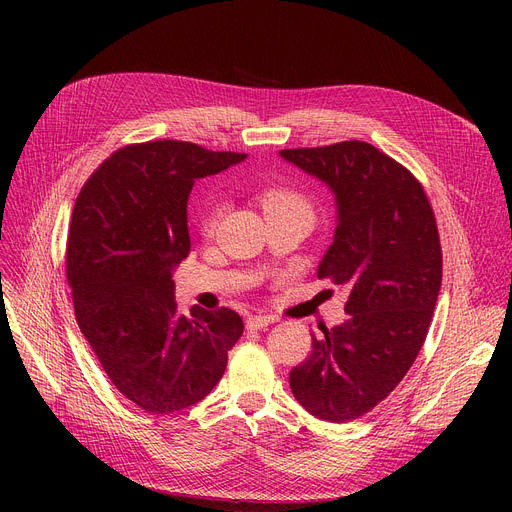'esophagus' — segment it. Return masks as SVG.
<instances>
[{
  "instance_id": "1",
  "label": "esophagus",
  "mask_w": 512,
  "mask_h": 512,
  "mask_svg": "<svg viewBox=\"0 0 512 512\" xmlns=\"http://www.w3.org/2000/svg\"><path fill=\"white\" fill-rule=\"evenodd\" d=\"M271 324H273V320L267 318V316H253V318L247 320V328L249 330H263V328H267Z\"/></svg>"
}]
</instances>
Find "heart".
Wrapping results in <instances>:
<instances>
[{
	"label": "heart",
	"mask_w": 512,
	"mask_h": 512,
	"mask_svg": "<svg viewBox=\"0 0 512 512\" xmlns=\"http://www.w3.org/2000/svg\"><path fill=\"white\" fill-rule=\"evenodd\" d=\"M261 204H263L265 214H271V212L298 214V216L308 218L310 223H312V218H314V210H312L310 200L304 194H300L296 190H289V188H269L267 192H263ZM216 216H218V208L212 210L210 216L206 218V225H204L206 231H210L214 227Z\"/></svg>",
	"instance_id": "1"
}]
</instances>
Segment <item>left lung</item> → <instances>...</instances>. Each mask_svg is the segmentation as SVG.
Wrapping results in <instances>:
<instances>
[{"mask_svg":"<svg viewBox=\"0 0 512 512\" xmlns=\"http://www.w3.org/2000/svg\"><path fill=\"white\" fill-rule=\"evenodd\" d=\"M279 156L334 194L336 231L318 277L348 289V318L312 334L289 387L318 419L352 421L401 383L423 346L442 287L440 235L421 184L367 141Z\"/></svg>","mask_w":512,"mask_h":512,"instance_id":"8db88e82","label":"left lung"}]
</instances>
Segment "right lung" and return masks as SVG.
I'll use <instances>...</instances> for the list:
<instances>
[{"label": "right lung", "instance_id": "right-lung-1", "mask_svg": "<svg viewBox=\"0 0 512 512\" xmlns=\"http://www.w3.org/2000/svg\"><path fill=\"white\" fill-rule=\"evenodd\" d=\"M245 158L174 139L127 145L75 202L66 277L79 328L117 391L148 413L204 399L243 334L229 308L180 314L172 275L190 255L194 182Z\"/></svg>", "mask_w": 512, "mask_h": 512}]
</instances>
